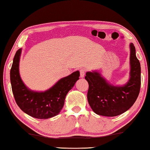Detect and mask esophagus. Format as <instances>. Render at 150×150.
Listing matches in <instances>:
<instances>
[{"label":"esophagus","mask_w":150,"mask_h":150,"mask_svg":"<svg viewBox=\"0 0 150 150\" xmlns=\"http://www.w3.org/2000/svg\"><path fill=\"white\" fill-rule=\"evenodd\" d=\"M85 74H86V70L85 69H81L80 70V77H83Z\"/></svg>","instance_id":"1"}]
</instances>
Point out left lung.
<instances>
[{
    "label": "left lung",
    "instance_id": "left-lung-1",
    "mask_svg": "<svg viewBox=\"0 0 150 150\" xmlns=\"http://www.w3.org/2000/svg\"><path fill=\"white\" fill-rule=\"evenodd\" d=\"M130 73L129 81L122 86L110 84L97 71L87 72L89 83L88 100L96 114L116 117L128 110L137 100L141 86V66L135 48L130 44Z\"/></svg>",
    "mask_w": 150,
    "mask_h": 150
}]
</instances>
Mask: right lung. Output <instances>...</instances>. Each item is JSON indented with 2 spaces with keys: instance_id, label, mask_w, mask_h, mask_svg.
I'll return each mask as SVG.
<instances>
[{
  "instance_id": "add662e5",
  "label": "right lung",
  "mask_w": 150,
  "mask_h": 150,
  "mask_svg": "<svg viewBox=\"0 0 150 150\" xmlns=\"http://www.w3.org/2000/svg\"><path fill=\"white\" fill-rule=\"evenodd\" d=\"M21 53V48L15 53L10 71L11 88L18 106L28 115L39 119H46L59 115L64 106L67 94L79 79V71L62 78L45 91H32L27 88L20 77Z\"/></svg>"
}]
</instances>
